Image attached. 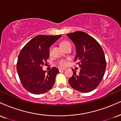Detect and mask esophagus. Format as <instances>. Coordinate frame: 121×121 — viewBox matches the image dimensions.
<instances>
[{"instance_id": "34e87169", "label": "esophagus", "mask_w": 121, "mask_h": 121, "mask_svg": "<svg viewBox=\"0 0 121 121\" xmlns=\"http://www.w3.org/2000/svg\"><path fill=\"white\" fill-rule=\"evenodd\" d=\"M64 70H65V68H59V72H62V71Z\"/></svg>"}]
</instances>
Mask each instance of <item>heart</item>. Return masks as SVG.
<instances>
[{
	"mask_svg": "<svg viewBox=\"0 0 121 121\" xmlns=\"http://www.w3.org/2000/svg\"><path fill=\"white\" fill-rule=\"evenodd\" d=\"M61 46L64 49H65L67 47L71 46V44L69 42L63 41V42H62L61 43ZM52 49V46L50 48H49V53H51V52ZM67 63H68V61H67L66 60H65V59L60 60L57 62L58 65H59L60 66H66Z\"/></svg>",
	"mask_w": 121,
	"mask_h": 121,
	"instance_id": "heart-1",
	"label": "heart"
}]
</instances>
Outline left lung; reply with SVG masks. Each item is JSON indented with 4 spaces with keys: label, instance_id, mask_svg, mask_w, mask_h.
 Here are the masks:
<instances>
[{
    "label": "left lung",
    "instance_id": "8db88e82",
    "mask_svg": "<svg viewBox=\"0 0 121 121\" xmlns=\"http://www.w3.org/2000/svg\"><path fill=\"white\" fill-rule=\"evenodd\" d=\"M76 48L74 60L81 68L80 73L73 75L69 83L73 89L89 92L99 85L105 74L107 62L104 51L98 42L85 32L78 31L67 34Z\"/></svg>",
    "mask_w": 121,
    "mask_h": 121
}]
</instances>
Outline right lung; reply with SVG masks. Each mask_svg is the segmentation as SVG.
<instances>
[{
  "instance_id": "obj_1",
  "label": "right lung",
  "mask_w": 121,
  "mask_h": 121,
  "mask_svg": "<svg viewBox=\"0 0 121 121\" xmlns=\"http://www.w3.org/2000/svg\"><path fill=\"white\" fill-rule=\"evenodd\" d=\"M61 37V35H39L27 43L20 51L17 70L22 85L29 92L43 94L54 85L59 69L53 67L46 73L42 67L47 62L49 47Z\"/></svg>"
}]
</instances>
